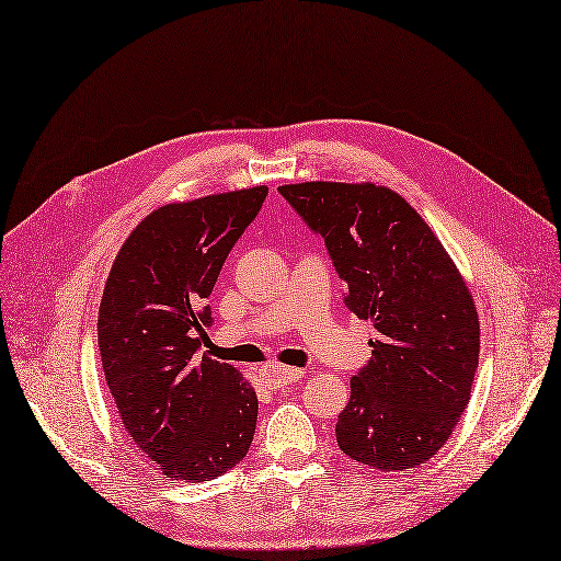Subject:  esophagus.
I'll list each match as a JSON object with an SVG mask.
<instances>
[{"mask_svg": "<svg viewBox=\"0 0 561 561\" xmlns=\"http://www.w3.org/2000/svg\"><path fill=\"white\" fill-rule=\"evenodd\" d=\"M263 377H265V383L270 388H284L288 383H296L305 377V371L298 369V367H284V365H267L263 369Z\"/></svg>", "mask_w": 561, "mask_h": 561, "instance_id": "1", "label": "esophagus"}]
</instances>
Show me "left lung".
I'll return each instance as SVG.
<instances>
[{
  "instance_id": "left-lung-1",
  "label": "left lung",
  "mask_w": 561,
  "mask_h": 561,
  "mask_svg": "<svg viewBox=\"0 0 561 561\" xmlns=\"http://www.w3.org/2000/svg\"><path fill=\"white\" fill-rule=\"evenodd\" d=\"M279 194L325 240L344 302L375 323L337 444L379 471L419 467L460 423L479 367V312L460 270L413 207L371 182H300Z\"/></svg>"
}]
</instances>
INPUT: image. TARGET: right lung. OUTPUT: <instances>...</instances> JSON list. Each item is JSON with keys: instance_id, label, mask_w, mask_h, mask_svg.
I'll return each mask as SVG.
<instances>
[{"instance_id": "add662e5", "label": "right lung", "mask_w": 561, "mask_h": 561, "mask_svg": "<svg viewBox=\"0 0 561 561\" xmlns=\"http://www.w3.org/2000/svg\"><path fill=\"white\" fill-rule=\"evenodd\" d=\"M267 186L169 203L122 244L99 305V351L119 421L165 479L198 483L252 446L259 400L240 371L201 356L221 265Z\"/></svg>"}]
</instances>
